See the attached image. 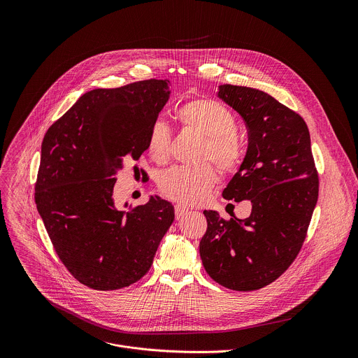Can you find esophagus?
<instances>
[{"label": "esophagus", "instance_id": "esophagus-1", "mask_svg": "<svg viewBox=\"0 0 358 358\" xmlns=\"http://www.w3.org/2000/svg\"><path fill=\"white\" fill-rule=\"evenodd\" d=\"M189 212V208L182 204L175 205V215H176V219H180L183 215H186Z\"/></svg>", "mask_w": 358, "mask_h": 358}]
</instances>
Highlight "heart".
<instances>
[{
    "label": "heart",
    "mask_w": 358,
    "mask_h": 358,
    "mask_svg": "<svg viewBox=\"0 0 358 358\" xmlns=\"http://www.w3.org/2000/svg\"><path fill=\"white\" fill-rule=\"evenodd\" d=\"M176 115L183 128L204 136L200 161H213L223 172H236L244 162L247 150L237 135L238 122L234 113L222 102L197 98L183 103ZM148 152L154 162L162 165L172 155V131L166 122L154 121L148 134ZM217 182L210 164L199 166H175L161 173L158 187L166 197L183 203L199 204L208 199Z\"/></svg>",
    "instance_id": "1"
}]
</instances>
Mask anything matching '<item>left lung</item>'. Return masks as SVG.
I'll return each instance as SVG.
<instances>
[{
  "label": "left lung",
  "mask_w": 358,
  "mask_h": 358,
  "mask_svg": "<svg viewBox=\"0 0 358 358\" xmlns=\"http://www.w3.org/2000/svg\"><path fill=\"white\" fill-rule=\"evenodd\" d=\"M219 98L241 114L248 150L223 190L226 200H250L245 219L204 210L200 255L206 273L234 291L275 281L296 259L318 199V172L305 120L263 91L224 84Z\"/></svg>",
  "instance_id": "obj_1"
}]
</instances>
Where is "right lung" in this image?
<instances>
[{"label":"right lung","mask_w":358,"mask_h":358,"mask_svg":"<svg viewBox=\"0 0 358 358\" xmlns=\"http://www.w3.org/2000/svg\"><path fill=\"white\" fill-rule=\"evenodd\" d=\"M168 83L143 80L90 91L44 136L37 209L60 262L92 289L139 281L175 219L172 204L158 196L125 212L113 199L124 162L148 149L149 129L169 98Z\"/></svg>","instance_id":"obj_1"}]
</instances>
